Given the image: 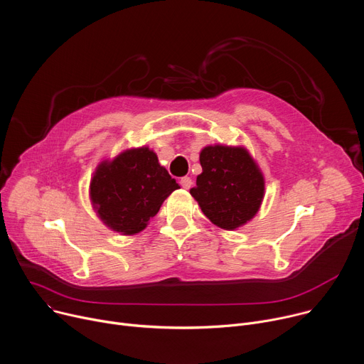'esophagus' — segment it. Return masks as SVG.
I'll use <instances>...</instances> for the list:
<instances>
[{
  "label": "esophagus",
  "mask_w": 364,
  "mask_h": 364,
  "mask_svg": "<svg viewBox=\"0 0 364 364\" xmlns=\"http://www.w3.org/2000/svg\"><path fill=\"white\" fill-rule=\"evenodd\" d=\"M181 185H182V188L189 189V188L192 186V179H191V178H188V176H183V178L181 179Z\"/></svg>",
  "instance_id": "obj_1"
}]
</instances>
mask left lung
I'll list each match as a JSON object with an SVG mask.
<instances>
[{
    "label": "left lung",
    "mask_w": 364,
    "mask_h": 364,
    "mask_svg": "<svg viewBox=\"0 0 364 364\" xmlns=\"http://www.w3.org/2000/svg\"><path fill=\"white\" fill-rule=\"evenodd\" d=\"M203 173L189 192L205 217L220 228L235 230L250 221L264 196V178L243 146H207L199 153Z\"/></svg>",
    "instance_id": "1"
}]
</instances>
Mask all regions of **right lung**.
I'll use <instances>...</instances> for the list:
<instances>
[{
    "mask_svg": "<svg viewBox=\"0 0 364 364\" xmlns=\"http://www.w3.org/2000/svg\"><path fill=\"white\" fill-rule=\"evenodd\" d=\"M179 189L147 146L127 149L97 166L90 198L100 220L112 231L133 235L143 231L164 200Z\"/></svg>",
    "mask_w": 364,
    "mask_h": 364,
    "instance_id": "right-lung-1",
    "label": "right lung"
}]
</instances>
